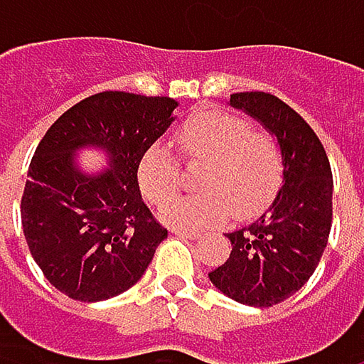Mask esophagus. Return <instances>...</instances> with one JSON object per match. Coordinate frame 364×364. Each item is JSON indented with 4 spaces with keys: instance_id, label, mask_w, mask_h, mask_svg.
I'll return each instance as SVG.
<instances>
[{
    "instance_id": "1",
    "label": "esophagus",
    "mask_w": 364,
    "mask_h": 364,
    "mask_svg": "<svg viewBox=\"0 0 364 364\" xmlns=\"http://www.w3.org/2000/svg\"><path fill=\"white\" fill-rule=\"evenodd\" d=\"M173 234L175 236H179V238H189V240H193V238H198L200 236V232H193V230H173Z\"/></svg>"
}]
</instances>
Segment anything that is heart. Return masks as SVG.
Segmentation results:
<instances>
[{"mask_svg":"<svg viewBox=\"0 0 364 364\" xmlns=\"http://www.w3.org/2000/svg\"><path fill=\"white\" fill-rule=\"evenodd\" d=\"M181 154L191 162H204L198 189L202 193L179 196L160 206V219L179 230H202L261 213L284 179V149L280 141L253 130V124L225 109L191 113L175 134ZM143 196L156 204L168 199L179 187V166L173 154L149 147L136 171Z\"/></svg>","mask_w":364,"mask_h":364,"instance_id":"obj_1","label":"heart"}]
</instances>
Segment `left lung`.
Masks as SVG:
<instances>
[{
  "label": "left lung",
  "mask_w": 364,
  "mask_h": 364,
  "mask_svg": "<svg viewBox=\"0 0 364 364\" xmlns=\"http://www.w3.org/2000/svg\"><path fill=\"white\" fill-rule=\"evenodd\" d=\"M230 105L263 124L284 149V179L269 208L228 234L232 253L208 278L230 299L269 308L297 293L314 274L333 219V175L310 124L269 92H236Z\"/></svg>",
  "instance_id": "1"
}]
</instances>
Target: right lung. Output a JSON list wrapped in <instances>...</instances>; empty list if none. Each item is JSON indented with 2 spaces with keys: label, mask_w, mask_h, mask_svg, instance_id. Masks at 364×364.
<instances>
[{
  "label": "right lung",
  "mask_w": 364,
  "mask_h": 364,
  "mask_svg": "<svg viewBox=\"0 0 364 364\" xmlns=\"http://www.w3.org/2000/svg\"><path fill=\"white\" fill-rule=\"evenodd\" d=\"M179 103L107 90L67 109L43 134L21 200L23 232L52 287L77 301H103L145 274L168 236L139 189L143 154L175 122ZM97 146L110 168L88 176L75 151Z\"/></svg>",
  "instance_id": "right-lung-1"
}]
</instances>
